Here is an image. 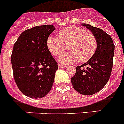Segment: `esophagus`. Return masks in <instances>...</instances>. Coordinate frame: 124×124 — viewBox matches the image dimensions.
<instances>
[{"label": "esophagus", "instance_id": "1", "mask_svg": "<svg viewBox=\"0 0 124 124\" xmlns=\"http://www.w3.org/2000/svg\"><path fill=\"white\" fill-rule=\"evenodd\" d=\"M58 66H59V68H65V67H67V65H62V64H59L58 65Z\"/></svg>", "mask_w": 124, "mask_h": 124}]
</instances>
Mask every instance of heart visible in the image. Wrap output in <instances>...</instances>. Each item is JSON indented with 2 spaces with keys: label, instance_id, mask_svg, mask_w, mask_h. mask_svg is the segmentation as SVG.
<instances>
[{
  "label": "heart",
  "instance_id": "heart-1",
  "mask_svg": "<svg viewBox=\"0 0 124 124\" xmlns=\"http://www.w3.org/2000/svg\"><path fill=\"white\" fill-rule=\"evenodd\" d=\"M67 46L68 52L59 57L63 64H72L79 60L80 62H87L97 50V41L92 33L79 27H67L58 33V37L50 36L47 39L49 51L57 57Z\"/></svg>",
  "mask_w": 124,
  "mask_h": 124
}]
</instances>
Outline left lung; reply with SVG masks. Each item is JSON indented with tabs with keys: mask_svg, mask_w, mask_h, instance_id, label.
Segmentation results:
<instances>
[{
	"mask_svg": "<svg viewBox=\"0 0 124 124\" xmlns=\"http://www.w3.org/2000/svg\"><path fill=\"white\" fill-rule=\"evenodd\" d=\"M95 36L97 50L86 63L77 66L71 78L73 88L82 95H92L102 90L110 77L113 67L115 45L111 36L102 29L82 23ZM86 66V68L84 67Z\"/></svg>",
	"mask_w": 124,
	"mask_h": 124,
	"instance_id": "1",
	"label": "left lung"
}]
</instances>
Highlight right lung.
Segmentation results:
<instances>
[{
	"mask_svg": "<svg viewBox=\"0 0 124 124\" xmlns=\"http://www.w3.org/2000/svg\"><path fill=\"white\" fill-rule=\"evenodd\" d=\"M55 28L36 26L20 34L13 46L11 64L20 90L31 98H41L52 89L57 62L47 46V39Z\"/></svg>",
	"mask_w": 124,
	"mask_h": 124,
	"instance_id": "right-lung-1",
	"label": "right lung"
}]
</instances>
